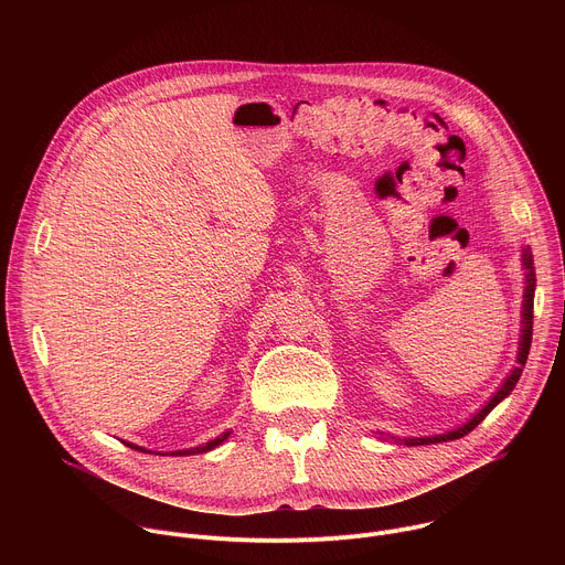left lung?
I'll use <instances>...</instances> for the list:
<instances>
[{
	"instance_id": "8db88e82",
	"label": "left lung",
	"mask_w": 565,
	"mask_h": 565,
	"mask_svg": "<svg viewBox=\"0 0 565 565\" xmlns=\"http://www.w3.org/2000/svg\"><path fill=\"white\" fill-rule=\"evenodd\" d=\"M521 266L525 270V286H523V303H521V333H519V351H516V366L510 371V375L501 382V386L492 393V397L482 405L467 423H462L460 427L451 429V431H445V434H434V436H407V438H399V436H391V434H382L377 431V436L382 440H393L395 445H407V447H418V445H436V443H449V440H456V438H462L467 436L471 429H476V425H480L482 420H486V416L499 405V402H503L512 388L516 386L521 373H523V366L527 362V353H530V344H532V308H534V290H536V275H534V262H532V253L530 248H523L521 250Z\"/></svg>"
}]
</instances>
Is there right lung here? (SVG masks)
Masks as SVG:
<instances>
[{
	"label": "right lung",
	"mask_w": 565,
	"mask_h": 565,
	"mask_svg": "<svg viewBox=\"0 0 565 565\" xmlns=\"http://www.w3.org/2000/svg\"><path fill=\"white\" fill-rule=\"evenodd\" d=\"M230 434H232V429H227V431H223L221 436H216V438H212V440H207V443H203V445H199V447H190V449H179V451H172L170 456H194V454H205V451H212L214 447H218V445H223L227 438H230ZM125 443V440H122ZM127 447H131V449H136V451H147L145 447H138V445H134V443H125ZM151 454V451H149ZM166 456V454H163Z\"/></svg>",
	"instance_id": "right-lung-1"
}]
</instances>
